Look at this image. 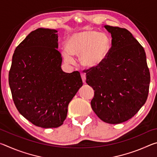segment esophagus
Here are the masks:
<instances>
[{
  "label": "esophagus",
  "instance_id": "1",
  "mask_svg": "<svg viewBox=\"0 0 157 157\" xmlns=\"http://www.w3.org/2000/svg\"><path fill=\"white\" fill-rule=\"evenodd\" d=\"M81 77H82V82L85 83L86 82V74L85 73H81Z\"/></svg>",
  "mask_w": 157,
  "mask_h": 157
}]
</instances>
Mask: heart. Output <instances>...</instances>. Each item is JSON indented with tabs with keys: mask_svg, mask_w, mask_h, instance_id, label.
Returning <instances> with one entry per match:
<instances>
[{
	"mask_svg": "<svg viewBox=\"0 0 157 157\" xmlns=\"http://www.w3.org/2000/svg\"><path fill=\"white\" fill-rule=\"evenodd\" d=\"M67 48L61 55L66 63H71L73 57L80 55V63L88 68H95L105 62L111 50V41L107 34L94 30H84L69 36Z\"/></svg>",
	"mask_w": 157,
	"mask_h": 157,
	"instance_id": "heart-1",
	"label": "heart"
}]
</instances>
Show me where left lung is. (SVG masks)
<instances>
[{"instance_id": "1", "label": "left lung", "mask_w": 157, "mask_h": 157, "mask_svg": "<svg viewBox=\"0 0 157 157\" xmlns=\"http://www.w3.org/2000/svg\"><path fill=\"white\" fill-rule=\"evenodd\" d=\"M111 33L107 59L84 71L94 90L91 105L102 121L123 123L132 118L147 100L150 75L143 46L127 29L105 25Z\"/></svg>"}]
</instances>
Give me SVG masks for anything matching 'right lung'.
Returning <instances> with one entry per match:
<instances>
[{"label":"right lung","instance_id":"right-lung-1","mask_svg":"<svg viewBox=\"0 0 157 157\" xmlns=\"http://www.w3.org/2000/svg\"><path fill=\"white\" fill-rule=\"evenodd\" d=\"M57 31L38 28L16 48L9 84L16 107L34 125L56 128L66 118L68 106L82 86L80 73L62 71Z\"/></svg>","mask_w":157,"mask_h":157}]
</instances>
